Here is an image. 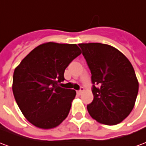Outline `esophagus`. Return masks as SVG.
<instances>
[{"label":"esophagus","mask_w":146,"mask_h":146,"mask_svg":"<svg viewBox=\"0 0 146 146\" xmlns=\"http://www.w3.org/2000/svg\"><path fill=\"white\" fill-rule=\"evenodd\" d=\"M83 91H84L83 87H80L79 90H78V91H77V93H78V94H79V95H80V94H82V92H83Z\"/></svg>","instance_id":"esophagus-1"}]
</instances>
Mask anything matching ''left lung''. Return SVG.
I'll use <instances>...</instances> for the list:
<instances>
[{
	"instance_id": "left-lung-1",
	"label": "left lung",
	"mask_w": 146,
	"mask_h": 146,
	"mask_svg": "<svg viewBox=\"0 0 146 146\" xmlns=\"http://www.w3.org/2000/svg\"><path fill=\"white\" fill-rule=\"evenodd\" d=\"M91 72L93 100L89 113L101 124L115 125L131 112L139 82L131 64L121 52L100 42L78 44Z\"/></svg>"
}]
</instances>
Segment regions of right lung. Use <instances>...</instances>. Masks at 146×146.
<instances>
[{
  "label": "right lung",
  "instance_id": "add662e5",
  "mask_svg": "<svg viewBox=\"0 0 146 146\" xmlns=\"http://www.w3.org/2000/svg\"><path fill=\"white\" fill-rule=\"evenodd\" d=\"M80 54L76 44L49 42L33 49L15 69L14 96L31 124L50 129L68 117L76 92L60 85L66 68Z\"/></svg>",
  "mask_w": 146,
  "mask_h": 146
}]
</instances>
